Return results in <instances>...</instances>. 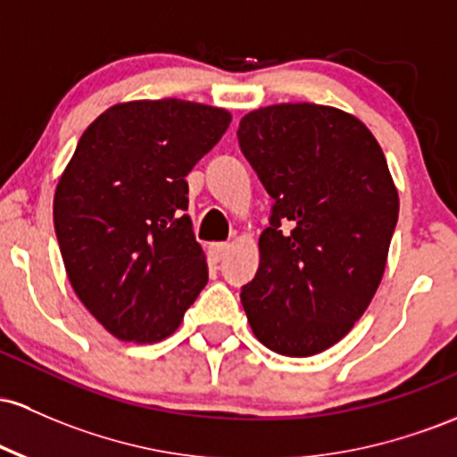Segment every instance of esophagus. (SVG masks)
Masks as SVG:
<instances>
[{
    "label": "esophagus",
    "mask_w": 457,
    "mask_h": 457,
    "mask_svg": "<svg viewBox=\"0 0 457 457\" xmlns=\"http://www.w3.org/2000/svg\"><path fill=\"white\" fill-rule=\"evenodd\" d=\"M228 249H229L228 243H212L208 247L210 260H212V262H220V260L225 258V253H228Z\"/></svg>",
    "instance_id": "1"
}]
</instances>
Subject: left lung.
Returning a JSON list of instances; mask_svg holds the SVG:
<instances>
[{
    "mask_svg": "<svg viewBox=\"0 0 457 457\" xmlns=\"http://www.w3.org/2000/svg\"><path fill=\"white\" fill-rule=\"evenodd\" d=\"M237 137L273 199L260 267L240 288L247 320L275 353H320L382 282L399 217L384 152L362 121L317 104L253 110Z\"/></svg>",
    "mask_w": 457,
    "mask_h": 457,
    "instance_id": "8db88e82",
    "label": "left lung"
}]
</instances>
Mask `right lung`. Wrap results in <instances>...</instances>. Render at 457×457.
Segmentation results:
<instances>
[{"instance_id":"right-lung-1","label":"right lung","mask_w":457,"mask_h":457,"mask_svg":"<svg viewBox=\"0 0 457 457\" xmlns=\"http://www.w3.org/2000/svg\"><path fill=\"white\" fill-rule=\"evenodd\" d=\"M228 110L182 99L112 106L88 125L54 197V228L79 302L110 334L158 343L208 282L188 210L190 169Z\"/></svg>"}]
</instances>
